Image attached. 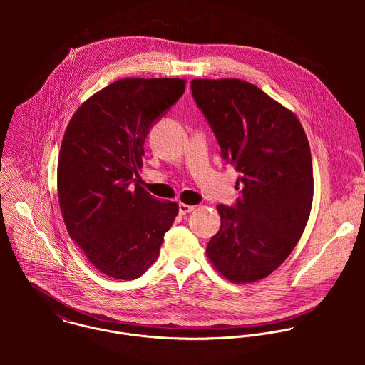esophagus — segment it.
Wrapping results in <instances>:
<instances>
[{"label": "esophagus", "mask_w": 365, "mask_h": 365, "mask_svg": "<svg viewBox=\"0 0 365 365\" xmlns=\"http://www.w3.org/2000/svg\"><path fill=\"white\" fill-rule=\"evenodd\" d=\"M194 209H195V207H192V205H187V204H180V205H178V212H180V215H187V213L192 212Z\"/></svg>", "instance_id": "obj_1"}]
</instances>
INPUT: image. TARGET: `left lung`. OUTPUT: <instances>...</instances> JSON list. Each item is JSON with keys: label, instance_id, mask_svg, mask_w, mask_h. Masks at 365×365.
I'll use <instances>...</instances> for the list:
<instances>
[{"label": "left lung", "instance_id": "8db88e82", "mask_svg": "<svg viewBox=\"0 0 365 365\" xmlns=\"http://www.w3.org/2000/svg\"><path fill=\"white\" fill-rule=\"evenodd\" d=\"M220 156L237 171L239 197L220 204V229L207 246L235 284L261 279L291 255L309 219L312 156L297 116L259 87L237 80H192Z\"/></svg>", "mask_w": 365, "mask_h": 365}]
</instances>
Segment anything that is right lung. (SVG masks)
<instances>
[{
	"mask_svg": "<svg viewBox=\"0 0 365 365\" xmlns=\"http://www.w3.org/2000/svg\"><path fill=\"white\" fill-rule=\"evenodd\" d=\"M184 78H123L73 115L60 148L57 191L71 240L105 275L139 278L160 255L178 205L139 181L145 140L185 91Z\"/></svg>",
	"mask_w": 365,
	"mask_h": 365,
	"instance_id": "right-lung-1",
	"label": "right lung"
}]
</instances>
